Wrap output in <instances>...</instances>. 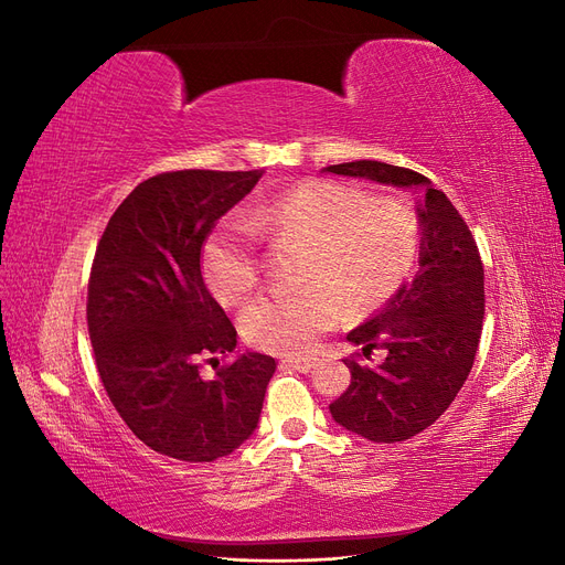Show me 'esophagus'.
<instances>
[{"label": "esophagus", "instance_id": "esophagus-1", "mask_svg": "<svg viewBox=\"0 0 565 565\" xmlns=\"http://www.w3.org/2000/svg\"><path fill=\"white\" fill-rule=\"evenodd\" d=\"M282 365L297 372H311L316 367V358H285Z\"/></svg>", "mask_w": 565, "mask_h": 565}]
</instances>
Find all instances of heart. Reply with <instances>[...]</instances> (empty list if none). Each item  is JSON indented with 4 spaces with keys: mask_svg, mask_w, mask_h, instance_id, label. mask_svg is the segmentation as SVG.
Wrapping results in <instances>:
<instances>
[{
    "mask_svg": "<svg viewBox=\"0 0 565 565\" xmlns=\"http://www.w3.org/2000/svg\"><path fill=\"white\" fill-rule=\"evenodd\" d=\"M254 231L306 243L297 292L256 299L243 313L254 347L303 353L341 320L386 303L413 276L422 249V221L407 202L370 200L337 181H306L256 204L247 221L228 218L204 243V276L224 303L245 301L259 282Z\"/></svg>",
    "mask_w": 565,
    "mask_h": 565,
    "instance_id": "b5f03b06",
    "label": "heart"
}]
</instances>
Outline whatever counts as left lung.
I'll list each match as a JSON object with an SVG mask.
<instances>
[{"instance_id": "left-lung-1", "label": "left lung", "mask_w": 565, "mask_h": 565, "mask_svg": "<svg viewBox=\"0 0 565 565\" xmlns=\"http://www.w3.org/2000/svg\"><path fill=\"white\" fill-rule=\"evenodd\" d=\"M322 174L419 188L422 249L413 282L347 334L363 361H344L351 384L330 405L332 419L372 443L407 440L431 426L465 386L481 339L483 264L469 226L443 191L405 167L358 160L322 167ZM382 348L380 364H367Z\"/></svg>"}]
</instances>
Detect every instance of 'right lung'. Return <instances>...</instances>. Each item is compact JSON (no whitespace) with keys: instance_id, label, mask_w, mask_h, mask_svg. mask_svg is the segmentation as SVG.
<instances>
[{"instance_id":"1","label":"right lung","mask_w":565,"mask_h":565,"mask_svg":"<svg viewBox=\"0 0 565 565\" xmlns=\"http://www.w3.org/2000/svg\"><path fill=\"white\" fill-rule=\"evenodd\" d=\"M262 177L264 169L158 174L134 188L100 235L87 299L96 367L119 417L160 455L214 461L259 424L276 372L270 355L245 351L202 374V358L235 353L237 332L204 285L200 252Z\"/></svg>"}]
</instances>
